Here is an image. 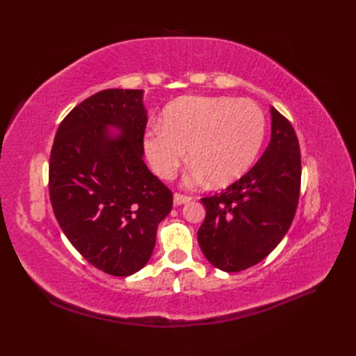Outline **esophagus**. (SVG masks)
Returning <instances> with one entry per match:
<instances>
[{"instance_id": "34e87169", "label": "esophagus", "mask_w": 356, "mask_h": 356, "mask_svg": "<svg viewBox=\"0 0 356 356\" xmlns=\"http://www.w3.org/2000/svg\"><path fill=\"white\" fill-rule=\"evenodd\" d=\"M190 200H191L190 196L181 195V193H175V195H174V203L175 204H184V203H188Z\"/></svg>"}]
</instances>
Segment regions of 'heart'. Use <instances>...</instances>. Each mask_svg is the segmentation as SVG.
<instances>
[{
  "label": "heart",
  "mask_w": 356,
  "mask_h": 356,
  "mask_svg": "<svg viewBox=\"0 0 356 356\" xmlns=\"http://www.w3.org/2000/svg\"><path fill=\"white\" fill-rule=\"evenodd\" d=\"M266 131L264 114L250 99L229 96H187L172 102L163 123L145 134V152L156 174L170 179L187 160L193 165L187 184L208 178L222 187L241 178L260 152Z\"/></svg>",
  "instance_id": "1"
}]
</instances>
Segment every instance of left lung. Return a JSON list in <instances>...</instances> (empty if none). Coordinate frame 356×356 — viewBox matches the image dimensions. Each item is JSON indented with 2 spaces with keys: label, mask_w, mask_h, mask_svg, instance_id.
<instances>
[{
  "label": "left lung",
  "mask_w": 356,
  "mask_h": 356,
  "mask_svg": "<svg viewBox=\"0 0 356 356\" xmlns=\"http://www.w3.org/2000/svg\"><path fill=\"white\" fill-rule=\"evenodd\" d=\"M272 138L261 159L227 188L202 197L197 241L208 261L234 273L252 267L284 239L298 207L301 154L293 124L272 106Z\"/></svg>",
  "instance_id": "left-lung-1"
}]
</instances>
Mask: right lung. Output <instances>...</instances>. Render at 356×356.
<instances>
[{
  "label": "right lung",
  "mask_w": 356,
  "mask_h": 356,
  "mask_svg": "<svg viewBox=\"0 0 356 356\" xmlns=\"http://www.w3.org/2000/svg\"><path fill=\"white\" fill-rule=\"evenodd\" d=\"M143 90L106 89L63 118L49 160L55 217L84 260L113 276L147 264L172 191L144 163ZM106 125L122 135L113 138Z\"/></svg>",
  "instance_id": "1"
}]
</instances>
